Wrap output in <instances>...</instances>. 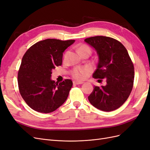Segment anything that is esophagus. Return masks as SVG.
Here are the masks:
<instances>
[{"label":"esophagus","instance_id":"34e87169","mask_svg":"<svg viewBox=\"0 0 150 150\" xmlns=\"http://www.w3.org/2000/svg\"><path fill=\"white\" fill-rule=\"evenodd\" d=\"M83 82H79V81H73V84H83Z\"/></svg>","mask_w":150,"mask_h":150}]
</instances>
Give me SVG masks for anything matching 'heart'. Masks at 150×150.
Masks as SVG:
<instances>
[{
    "label": "heart",
    "mask_w": 150,
    "mask_h": 150,
    "mask_svg": "<svg viewBox=\"0 0 150 150\" xmlns=\"http://www.w3.org/2000/svg\"><path fill=\"white\" fill-rule=\"evenodd\" d=\"M83 51H89L91 52L90 48L86 46V45H82L78 49V52H83ZM89 72V69L88 67H76L72 71L71 74L72 77L78 80H83L85 79V78L88 73Z\"/></svg>",
    "instance_id": "b5f03b06"
}]
</instances>
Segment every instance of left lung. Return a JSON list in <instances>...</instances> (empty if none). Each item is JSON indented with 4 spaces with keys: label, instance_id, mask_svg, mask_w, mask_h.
Listing matches in <instances>:
<instances>
[{
    "label": "left lung",
    "instance_id": "obj_1",
    "mask_svg": "<svg viewBox=\"0 0 150 150\" xmlns=\"http://www.w3.org/2000/svg\"><path fill=\"white\" fill-rule=\"evenodd\" d=\"M84 42L95 49L98 56L93 77L106 81L105 86H94L89 101L101 111L115 110L127 100L133 89L134 66L128 52L118 40L106 36L86 38Z\"/></svg>",
    "mask_w": 150,
    "mask_h": 150
}]
</instances>
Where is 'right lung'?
<instances>
[{
    "mask_svg": "<svg viewBox=\"0 0 150 150\" xmlns=\"http://www.w3.org/2000/svg\"><path fill=\"white\" fill-rule=\"evenodd\" d=\"M74 42L45 39L32 46L22 57L18 85L22 98L34 111L51 112L66 101L72 81L55 83L51 74L56 66L62 64L63 52Z\"/></svg>",
    "mask_w": 150,
    "mask_h": 150,
    "instance_id": "obj_1",
    "label": "right lung"
}]
</instances>
